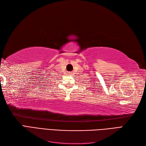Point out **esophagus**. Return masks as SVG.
<instances>
[{
    "label": "esophagus",
    "instance_id": "esophagus-1",
    "mask_svg": "<svg viewBox=\"0 0 146 146\" xmlns=\"http://www.w3.org/2000/svg\"><path fill=\"white\" fill-rule=\"evenodd\" d=\"M68 75H71V74H72V72H69L68 73Z\"/></svg>",
    "mask_w": 146,
    "mask_h": 146
}]
</instances>
